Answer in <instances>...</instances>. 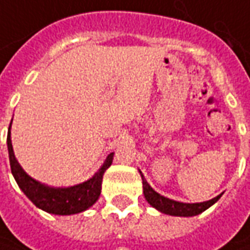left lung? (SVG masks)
<instances>
[{"label":"left lung","mask_w":250,"mask_h":250,"mask_svg":"<svg viewBox=\"0 0 250 250\" xmlns=\"http://www.w3.org/2000/svg\"><path fill=\"white\" fill-rule=\"evenodd\" d=\"M139 174L142 177V186H143V195H145V199L147 200V203L154 207L155 210H158L162 214H167V215L172 216H195L202 214L203 211H206L207 208H210L212 204H215L221 196L218 195L214 199L211 200H207V202H202V203H183V202H177V200H173V199L165 198L160 195L158 192H155L151 187L149 186V183L146 181V179L143 177L142 172L139 170Z\"/></svg>","instance_id":"left-lung-1"}]
</instances>
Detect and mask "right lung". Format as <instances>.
Returning a JSON list of instances; mask_svg holds the SVG:
<instances>
[{"label":"right lung","mask_w":250,"mask_h":250,"mask_svg":"<svg viewBox=\"0 0 250 250\" xmlns=\"http://www.w3.org/2000/svg\"><path fill=\"white\" fill-rule=\"evenodd\" d=\"M10 127H12V122L8 130V139H6L12 174L15 177L17 186L24 192V195L38 208L46 211L48 214H54V215H73V214L86 211L99 200L103 176L108 167H111L115 153H109L100 169L86 181L71 187H50L32 179L16 160L12 139H10Z\"/></svg>","instance_id":"add662e5"}]
</instances>
